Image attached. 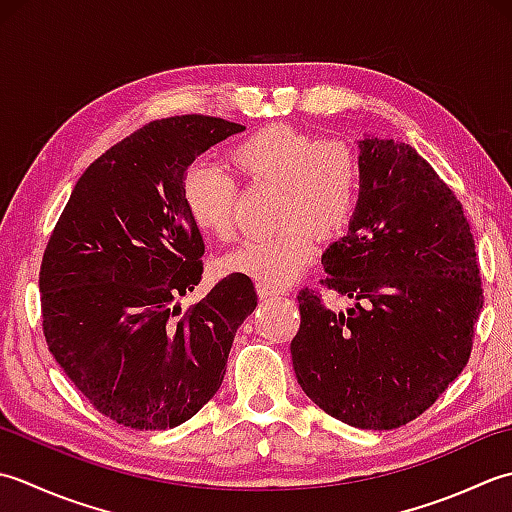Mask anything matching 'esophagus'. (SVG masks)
Instances as JSON below:
<instances>
[{
	"label": "esophagus",
	"instance_id": "1",
	"mask_svg": "<svg viewBox=\"0 0 512 512\" xmlns=\"http://www.w3.org/2000/svg\"><path fill=\"white\" fill-rule=\"evenodd\" d=\"M256 291H258V296H260V298L285 296V291H283V289H276V287H271V285H267V283H256Z\"/></svg>",
	"mask_w": 512,
	"mask_h": 512
}]
</instances>
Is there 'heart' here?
Listing matches in <instances>:
<instances>
[{
    "label": "heart",
    "instance_id": "b5f03b06",
    "mask_svg": "<svg viewBox=\"0 0 512 512\" xmlns=\"http://www.w3.org/2000/svg\"><path fill=\"white\" fill-rule=\"evenodd\" d=\"M238 174L278 187V223L225 258L229 271L283 287L316 254V235L338 234L349 223L360 187V165L347 143L318 141L291 125H267L232 150ZM183 201L194 223L216 238L234 234L236 181L214 163H194L183 179Z\"/></svg>",
    "mask_w": 512,
    "mask_h": 512
}]
</instances>
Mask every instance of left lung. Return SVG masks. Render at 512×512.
<instances>
[{"label":"left lung","mask_w":512,"mask_h":512,"mask_svg":"<svg viewBox=\"0 0 512 512\" xmlns=\"http://www.w3.org/2000/svg\"><path fill=\"white\" fill-rule=\"evenodd\" d=\"M358 148L356 212L322 254V283L353 305L333 311L302 289L291 360L322 411L389 431L462 373L484 296L471 225L451 187L411 145L364 137Z\"/></svg>","instance_id":"left-lung-1"}]
</instances>
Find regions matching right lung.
I'll list each match as a JSON object with an SVG mask.
<instances>
[{
  "label": "right lung",
  "mask_w": 512,
  "mask_h": 512,
  "mask_svg": "<svg viewBox=\"0 0 512 512\" xmlns=\"http://www.w3.org/2000/svg\"><path fill=\"white\" fill-rule=\"evenodd\" d=\"M245 125L183 114L143 125L81 174L41 260L44 336L86 400L117 424L165 431L214 398L236 329L258 305L229 274L190 309L203 236L183 201L198 154Z\"/></svg>",
  "instance_id": "right-lung-1"
}]
</instances>
